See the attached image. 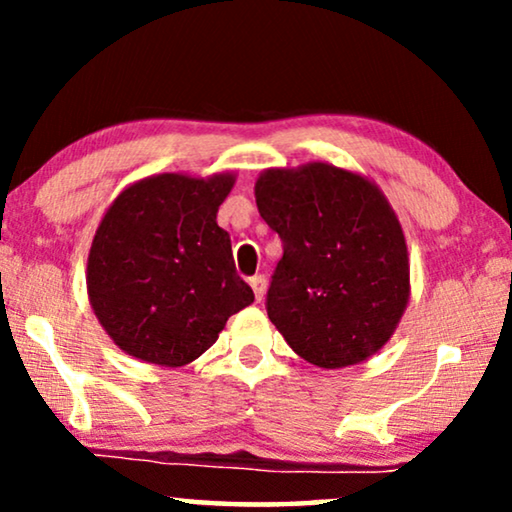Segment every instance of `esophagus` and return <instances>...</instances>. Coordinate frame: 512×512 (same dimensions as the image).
<instances>
[{"instance_id":"34e87169","label":"esophagus","mask_w":512,"mask_h":512,"mask_svg":"<svg viewBox=\"0 0 512 512\" xmlns=\"http://www.w3.org/2000/svg\"><path fill=\"white\" fill-rule=\"evenodd\" d=\"M249 284H251V289H254L256 300H258V303H261V300L265 298V289H268V282H265V277L263 275H254V277L249 279Z\"/></svg>"}]
</instances>
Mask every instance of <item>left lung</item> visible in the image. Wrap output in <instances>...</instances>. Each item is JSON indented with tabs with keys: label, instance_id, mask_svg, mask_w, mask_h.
Instances as JSON below:
<instances>
[{
	"label": "left lung",
	"instance_id": "left-lung-1",
	"mask_svg": "<svg viewBox=\"0 0 512 512\" xmlns=\"http://www.w3.org/2000/svg\"><path fill=\"white\" fill-rule=\"evenodd\" d=\"M256 205L282 237L268 317L312 366L368 361L391 340L410 300L401 221L366 174L324 160L268 167Z\"/></svg>",
	"mask_w": 512,
	"mask_h": 512
}]
</instances>
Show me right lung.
<instances>
[{"mask_svg": "<svg viewBox=\"0 0 512 512\" xmlns=\"http://www.w3.org/2000/svg\"><path fill=\"white\" fill-rule=\"evenodd\" d=\"M233 186V172H163L125 186L107 207L90 244L86 289L125 354L181 368L254 303L235 272L230 235L216 223Z\"/></svg>", "mask_w": 512, "mask_h": 512, "instance_id": "right-lung-1", "label": "right lung"}]
</instances>
